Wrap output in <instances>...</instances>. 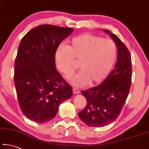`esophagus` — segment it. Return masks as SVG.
<instances>
[{"label": "esophagus", "mask_w": 149, "mask_h": 149, "mask_svg": "<svg viewBox=\"0 0 149 149\" xmlns=\"http://www.w3.org/2000/svg\"><path fill=\"white\" fill-rule=\"evenodd\" d=\"M73 93H74V94H79L80 93V91L76 88H73Z\"/></svg>", "instance_id": "1"}]
</instances>
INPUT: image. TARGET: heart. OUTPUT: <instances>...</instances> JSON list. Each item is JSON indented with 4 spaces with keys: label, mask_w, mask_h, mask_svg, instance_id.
Segmentation results:
<instances>
[{
    "label": "heart",
    "mask_w": 149,
    "mask_h": 149,
    "mask_svg": "<svg viewBox=\"0 0 149 149\" xmlns=\"http://www.w3.org/2000/svg\"><path fill=\"white\" fill-rule=\"evenodd\" d=\"M117 56L114 42L85 33L74 38L68 47H59L55 53V63L66 76L73 74L78 67L77 62L79 63L81 70L70 81L76 86H83L88 83L90 85L101 83L109 74Z\"/></svg>",
    "instance_id": "heart-1"
}]
</instances>
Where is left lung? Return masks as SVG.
<instances>
[{"label":"left lung","mask_w":149,"mask_h":149,"mask_svg":"<svg viewBox=\"0 0 149 149\" xmlns=\"http://www.w3.org/2000/svg\"><path fill=\"white\" fill-rule=\"evenodd\" d=\"M109 34L117 47V63L113 71L100 85L82 91L86 105L78 116L86 125L102 127L112 123L120 115L128 98L132 83L131 55L117 35Z\"/></svg>","instance_id":"obj_1"}]
</instances>
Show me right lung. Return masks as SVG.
I'll return each instance as SVG.
<instances>
[{"label": "right lung", "mask_w": 149, "mask_h": 149, "mask_svg": "<svg viewBox=\"0 0 149 149\" xmlns=\"http://www.w3.org/2000/svg\"><path fill=\"white\" fill-rule=\"evenodd\" d=\"M73 31L46 24L31 29L21 40L14 83L21 111L30 120L41 124L51 120L61 103L72 96V87L56 69L55 53Z\"/></svg>", "instance_id": "1"}]
</instances>
